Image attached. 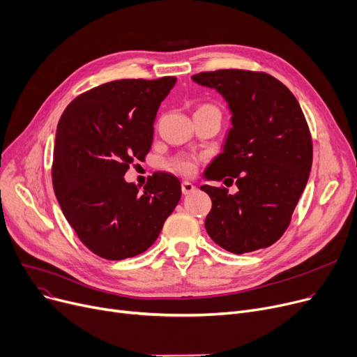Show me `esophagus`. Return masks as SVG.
Masks as SVG:
<instances>
[{
  "instance_id": "obj_1",
  "label": "esophagus",
  "mask_w": 357,
  "mask_h": 357,
  "mask_svg": "<svg viewBox=\"0 0 357 357\" xmlns=\"http://www.w3.org/2000/svg\"><path fill=\"white\" fill-rule=\"evenodd\" d=\"M196 190V188L195 185L190 183V181H183L181 183V192H183V195H190V193H193Z\"/></svg>"
}]
</instances>
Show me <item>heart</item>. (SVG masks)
<instances>
[{
    "mask_svg": "<svg viewBox=\"0 0 357 357\" xmlns=\"http://www.w3.org/2000/svg\"><path fill=\"white\" fill-rule=\"evenodd\" d=\"M172 167L181 174L190 176L196 169V161L192 157H177L172 161Z\"/></svg>",
    "mask_w": 357,
    "mask_h": 357,
    "instance_id": "obj_1",
    "label": "heart"
}]
</instances>
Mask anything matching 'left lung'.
<instances>
[{"instance_id":"8db88e82","label":"left lung","mask_w":357,"mask_h":357,"mask_svg":"<svg viewBox=\"0 0 357 357\" xmlns=\"http://www.w3.org/2000/svg\"><path fill=\"white\" fill-rule=\"evenodd\" d=\"M216 90L231 113L222 152L203 178L235 180L238 192L205 184L212 199L205 228L227 251L244 254L275 244L289 227L312 165L305 116L286 86L264 73L219 70L192 77Z\"/></svg>"}]
</instances>
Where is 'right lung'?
Masks as SVG:
<instances>
[{"mask_svg":"<svg viewBox=\"0 0 357 357\" xmlns=\"http://www.w3.org/2000/svg\"><path fill=\"white\" fill-rule=\"evenodd\" d=\"M176 81L106 82L74 98L59 119L54 190L81 243L106 260L148 250L181 197L173 174L154 173L142 190L123 177L151 149L158 107Z\"/></svg>","mask_w":357,"mask_h":357,"instance_id":"1","label":"right lung"}]
</instances>
